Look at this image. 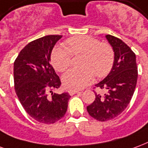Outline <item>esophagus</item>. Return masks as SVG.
<instances>
[{"instance_id": "34e87169", "label": "esophagus", "mask_w": 148, "mask_h": 148, "mask_svg": "<svg viewBox=\"0 0 148 148\" xmlns=\"http://www.w3.org/2000/svg\"><path fill=\"white\" fill-rule=\"evenodd\" d=\"M79 92V90H70L69 91V94L70 95H75V93H77Z\"/></svg>"}]
</instances>
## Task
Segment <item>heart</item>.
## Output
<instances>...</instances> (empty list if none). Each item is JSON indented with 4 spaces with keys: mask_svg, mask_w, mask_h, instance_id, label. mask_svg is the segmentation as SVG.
Returning a JSON list of instances; mask_svg holds the SVG:
<instances>
[{
    "mask_svg": "<svg viewBox=\"0 0 148 148\" xmlns=\"http://www.w3.org/2000/svg\"><path fill=\"white\" fill-rule=\"evenodd\" d=\"M69 49L56 46L51 53L52 64L58 72L66 71L71 65L73 56L82 55L81 69H72L64 75L62 81L68 89H83L93 82L95 75L103 77L112 69L114 51L108 42H99L87 35L74 36L67 40Z\"/></svg>",
    "mask_w": 148,
    "mask_h": 148,
    "instance_id": "b5f03b06",
    "label": "heart"
}]
</instances>
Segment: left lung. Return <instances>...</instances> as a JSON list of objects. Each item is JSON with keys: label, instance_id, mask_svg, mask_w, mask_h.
Listing matches in <instances>:
<instances>
[{"label": "left lung", "instance_id": "8db88e82", "mask_svg": "<svg viewBox=\"0 0 148 148\" xmlns=\"http://www.w3.org/2000/svg\"><path fill=\"white\" fill-rule=\"evenodd\" d=\"M106 38L114 49V63L109 75L95 87L107 92L101 95L95 91V101L87 106L88 114L99 121L114 119L125 110L134 94L138 76L134 52L118 38L110 34Z\"/></svg>", "mask_w": 148, "mask_h": 148}]
</instances>
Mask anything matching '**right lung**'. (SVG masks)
<instances>
[{"mask_svg": "<svg viewBox=\"0 0 148 148\" xmlns=\"http://www.w3.org/2000/svg\"><path fill=\"white\" fill-rule=\"evenodd\" d=\"M61 37L46 35L32 41L14 62V87L18 99L26 112L40 123L53 124L61 119L71 97L67 92H52L61 85L49 63L53 48Z\"/></svg>", "mask_w": 148, "mask_h": 148, "instance_id": "add662e5", "label": "right lung"}]
</instances>
